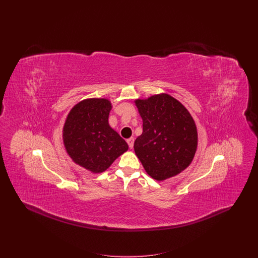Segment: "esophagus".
I'll list each match as a JSON object with an SVG mask.
<instances>
[{
  "instance_id": "obj_1",
  "label": "esophagus",
  "mask_w": 258,
  "mask_h": 258,
  "mask_svg": "<svg viewBox=\"0 0 258 258\" xmlns=\"http://www.w3.org/2000/svg\"><path fill=\"white\" fill-rule=\"evenodd\" d=\"M126 142H127V144H128V147L131 148V149H133V148H134V143H135V139H134L133 137L128 138V139L126 140Z\"/></svg>"
}]
</instances>
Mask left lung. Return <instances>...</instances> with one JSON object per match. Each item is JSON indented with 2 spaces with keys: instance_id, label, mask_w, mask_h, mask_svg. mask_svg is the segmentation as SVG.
I'll return each instance as SVG.
<instances>
[{
  "instance_id": "8db88e82",
  "label": "left lung",
  "mask_w": 258,
  "mask_h": 258,
  "mask_svg": "<svg viewBox=\"0 0 258 258\" xmlns=\"http://www.w3.org/2000/svg\"><path fill=\"white\" fill-rule=\"evenodd\" d=\"M143 133L135 141V152L148 175L163 181L184 170L197 149L195 120L184 105L167 94L136 99Z\"/></svg>"
}]
</instances>
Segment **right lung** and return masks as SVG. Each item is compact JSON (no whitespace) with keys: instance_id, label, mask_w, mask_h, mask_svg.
<instances>
[{"instance_id":"right-lung-1","label":"right lung","mask_w":258,"mask_h":258,"mask_svg":"<svg viewBox=\"0 0 258 258\" xmlns=\"http://www.w3.org/2000/svg\"><path fill=\"white\" fill-rule=\"evenodd\" d=\"M111 108L106 98H87L74 105L63 124L67 153L76 164L93 173L105 171L128 149L108 123Z\"/></svg>"}]
</instances>
